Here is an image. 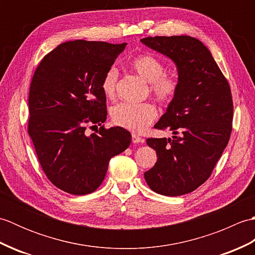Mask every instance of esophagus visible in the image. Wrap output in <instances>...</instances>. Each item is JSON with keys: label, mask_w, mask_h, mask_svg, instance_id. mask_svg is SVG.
Returning a JSON list of instances; mask_svg holds the SVG:
<instances>
[{"label": "esophagus", "mask_w": 255, "mask_h": 255, "mask_svg": "<svg viewBox=\"0 0 255 255\" xmlns=\"http://www.w3.org/2000/svg\"><path fill=\"white\" fill-rule=\"evenodd\" d=\"M132 142L133 143H143L144 139L140 138L139 136H137V134H132Z\"/></svg>", "instance_id": "1"}]
</instances>
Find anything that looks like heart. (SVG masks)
I'll use <instances>...</instances> for the list:
<instances>
[{
  "instance_id": "b5f03b06",
  "label": "heart",
  "mask_w": 255,
  "mask_h": 255,
  "mask_svg": "<svg viewBox=\"0 0 255 255\" xmlns=\"http://www.w3.org/2000/svg\"><path fill=\"white\" fill-rule=\"evenodd\" d=\"M130 67L144 82L150 83L149 91L156 101L169 103L175 96L177 91V80L171 74H165V68L159 59L153 56L143 55L134 58ZM118 70L111 67L107 70L102 81V90L108 99H113L116 93ZM158 112L149 103L131 104V103H119L111 111L112 121L117 126H121L133 132H142L152 124Z\"/></svg>"
}]
</instances>
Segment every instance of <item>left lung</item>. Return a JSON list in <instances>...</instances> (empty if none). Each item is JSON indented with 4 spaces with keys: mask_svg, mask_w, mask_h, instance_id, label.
<instances>
[{
    "mask_svg": "<svg viewBox=\"0 0 255 255\" xmlns=\"http://www.w3.org/2000/svg\"><path fill=\"white\" fill-rule=\"evenodd\" d=\"M144 46L167 57L177 70V91L155 128L172 138H149L156 162L144 173L153 192L191 193L207 180L228 144L234 104L228 81L207 47L191 36L142 38Z\"/></svg>",
    "mask_w": 255,
    "mask_h": 255,
    "instance_id": "8db88e82",
    "label": "left lung"
}]
</instances>
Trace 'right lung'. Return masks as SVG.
<instances>
[{"mask_svg": "<svg viewBox=\"0 0 255 255\" xmlns=\"http://www.w3.org/2000/svg\"><path fill=\"white\" fill-rule=\"evenodd\" d=\"M126 45L62 42L44 57L32 77L28 133L42 170L63 192H94L110 160L131 142L130 132L118 126L85 133L86 124L101 126L106 121L102 81Z\"/></svg>", "mask_w": 255, "mask_h": 255, "instance_id": "right-lung-1", "label": "right lung"}]
</instances>
